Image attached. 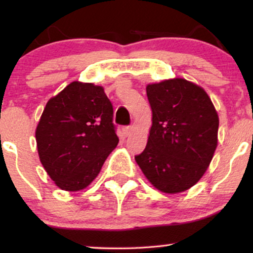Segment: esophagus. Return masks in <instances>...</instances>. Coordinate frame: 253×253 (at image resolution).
Here are the masks:
<instances>
[{
  "label": "esophagus",
  "mask_w": 253,
  "mask_h": 253,
  "mask_svg": "<svg viewBox=\"0 0 253 253\" xmlns=\"http://www.w3.org/2000/svg\"><path fill=\"white\" fill-rule=\"evenodd\" d=\"M123 133H124L125 136H129V135L133 133V127H132V126L124 127V128H123Z\"/></svg>",
  "instance_id": "esophagus-1"
}]
</instances>
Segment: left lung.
I'll return each mask as SVG.
<instances>
[{"label": "left lung", "mask_w": 253, "mask_h": 253, "mask_svg": "<svg viewBox=\"0 0 253 253\" xmlns=\"http://www.w3.org/2000/svg\"><path fill=\"white\" fill-rule=\"evenodd\" d=\"M152 126L135 162L156 189H190L210 167L217 146L219 117L205 89L184 78L147 84Z\"/></svg>", "instance_id": "left-lung-1"}]
</instances>
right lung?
<instances>
[{"instance_id": "1", "label": "right lung", "mask_w": 253, "mask_h": 253, "mask_svg": "<svg viewBox=\"0 0 253 253\" xmlns=\"http://www.w3.org/2000/svg\"><path fill=\"white\" fill-rule=\"evenodd\" d=\"M36 139L40 162L57 187L85 189L119 143L103 86L75 81L51 97Z\"/></svg>"}]
</instances>
